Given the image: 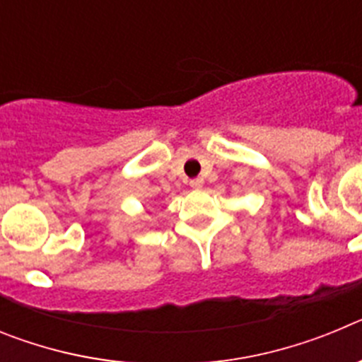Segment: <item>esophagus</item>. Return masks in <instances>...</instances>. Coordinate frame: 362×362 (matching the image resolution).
<instances>
[{"mask_svg": "<svg viewBox=\"0 0 362 362\" xmlns=\"http://www.w3.org/2000/svg\"><path fill=\"white\" fill-rule=\"evenodd\" d=\"M203 183H204L203 179L196 177V179H192V181H190V187H192V188H196V190H197V188L203 187Z\"/></svg>", "mask_w": 362, "mask_h": 362, "instance_id": "obj_1", "label": "esophagus"}]
</instances>
